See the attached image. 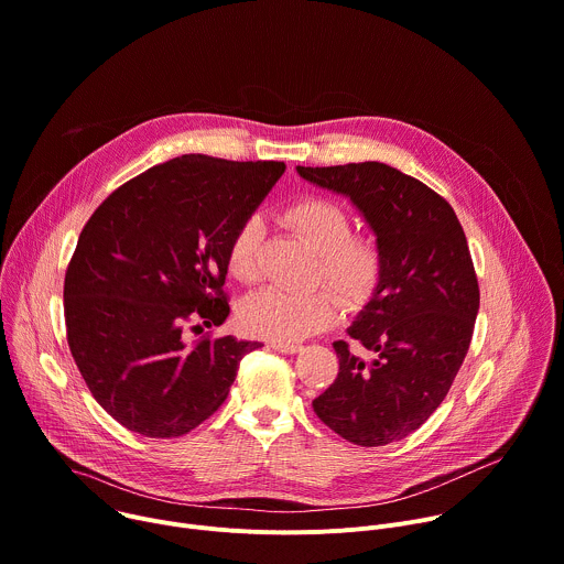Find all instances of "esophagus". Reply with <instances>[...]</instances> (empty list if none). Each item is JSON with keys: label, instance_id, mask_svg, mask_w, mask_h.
<instances>
[{"label": "esophagus", "instance_id": "esophagus-1", "mask_svg": "<svg viewBox=\"0 0 564 564\" xmlns=\"http://www.w3.org/2000/svg\"><path fill=\"white\" fill-rule=\"evenodd\" d=\"M270 348H274L276 352H285V355H294V352L301 350L299 344H279V341H272Z\"/></svg>", "mask_w": 564, "mask_h": 564}]
</instances>
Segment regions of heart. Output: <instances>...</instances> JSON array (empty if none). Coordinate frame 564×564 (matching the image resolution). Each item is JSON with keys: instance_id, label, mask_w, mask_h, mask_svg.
Instances as JSON below:
<instances>
[{"instance_id": "heart-1", "label": "heart", "mask_w": 564, "mask_h": 564, "mask_svg": "<svg viewBox=\"0 0 564 564\" xmlns=\"http://www.w3.org/2000/svg\"><path fill=\"white\" fill-rule=\"evenodd\" d=\"M281 220L318 254L316 279L324 281L348 310L368 305L386 279V250L368 231H352L348 212L318 196H305L281 212ZM263 223L259 216L240 220L227 243L229 274L240 283H254L261 274ZM328 290L292 294L263 290L240 305L238 321L246 333L279 344L301 341L328 328L339 303Z\"/></svg>"}]
</instances>
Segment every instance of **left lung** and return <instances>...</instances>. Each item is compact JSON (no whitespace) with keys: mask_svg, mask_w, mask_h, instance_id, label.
I'll return each mask as SVG.
<instances>
[{"mask_svg":"<svg viewBox=\"0 0 564 564\" xmlns=\"http://www.w3.org/2000/svg\"><path fill=\"white\" fill-rule=\"evenodd\" d=\"M296 172L350 196L386 250L381 290L348 328L372 361L335 341L337 379L312 409L357 446L404 440L442 404L470 346L479 288L464 229L437 192L390 165Z\"/></svg>","mask_w":564,"mask_h":564,"instance_id":"left-lung-1","label":"left lung"}]
</instances>
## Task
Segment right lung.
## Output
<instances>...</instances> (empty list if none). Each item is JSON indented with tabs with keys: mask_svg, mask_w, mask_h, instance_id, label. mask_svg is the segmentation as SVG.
Wrapping results in <instances>:
<instances>
[{
	"mask_svg": "<svg viewBox=\"0 0 564 564\" xmlns=\"http://www.w3.org/2000/svg\"><path fill=\"white\" fill-rule=\"evenodd\" d=\"M283 172L274 160L189 153L127 181L87 220L64 276L66 341L124 429L158 440L194 431L261 348L191 335L227 318V243Z\"/></svg>",
	"mask_w": 564,
	"mask_h": 564,
	"instance_id": "obj_1",
	"label": "right lung"
}]
</instances>
